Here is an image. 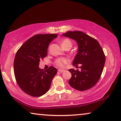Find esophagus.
Here are the masks:
<instances>
[{
    "label": "esophagus",
    "mask_w": 121,
    "mask_h": 121,
    "mask_svg": "<svg viewBox=\"0 0 121 121\" xmlns=\"http://www.w3.org/2000/svg\"><path fill=\"white\" fill-rule=\"evenodd\" d=\"M64 71H65V70H61V69H59V70H58V71H59V72H60V73H63Z\"/></svg>",
    "instance_id": "obj_1"
}]
</instances>
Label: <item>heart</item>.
Segmentation results:
<instances>
[{
	"instance_id": "obj_1",
	"label": "heart",
	"mask_w": 121,
	"mask_h": 121,
	"mask_svg": "<svg viewBox=\"0 0 121 121\" xmlns=\"http://www.w3.org/2000/svg\"><path fill=\"white\" fill-rule=\"evenodd\" d=\"M67 45H72L71 41L68 39H65L62 42V46L63 48ZM69 62V60L67 58H59L55 61V64L59 68H62L65 67V65Z\"/></svg>"
}]
</instances>
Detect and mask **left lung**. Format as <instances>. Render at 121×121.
<instances>
[{
    "mask_svg": "<svg viewBox=\"0 0 121 121\" xmlns=\"http://www.w3.org/2000/svg\"><path fill=\"white\" fill-rule=\"evenodd\" d=\"M62 36L73 39L78 44V52L73 65L81 64V71L69 69L71 77L69 84L78 91H85L94 86L99 80L105 63V56L99 42L84 32L67 31Z\"/></svg>",
    "mask_w": 121,
    "mask_h": 121,
    "instance_id": "left-lung-1",
    "label": "left lung"
}]
</instances>
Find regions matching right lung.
I'll list each match as a JSON object with an SVG mask.
<instances>
[{
    "label": "right lung",
    "mask_w": 121,
    "mask_h": 121,
    "mask_svg": "<svg viewBox=\"0 0 121 121\" xmlns=\"http://www.w3.org/2000/svg\"><path fill=\"white\" fill-rule=\"evenodd\" d=\"M57 34H38L32 36L16 52L14 61V75L22 91L32 97H40L48 92L57 73L52 66L44 70L39 67L40 60L47 56L51 41Z\"/></svg>",
    "instance_id": "add662e5"
}]
</instances>
